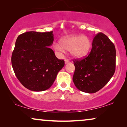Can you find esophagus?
I'll return each mask as SVG.
<instances>
[{"mask_svg": "<svg viewBox=\"0 0 127 127\" xmlns=\"http://www.w3.org/2000/svg\"><path fill=\"white\" fill-rule=\"evenodd\" d=\"M69 62H70V61H69V60H67V59H65V64H68V63H69Z\"/></svg>", "mask_w": 127, "mask_h": 127, "instance_id": "1", "label": "esophagus"}]
</instances>
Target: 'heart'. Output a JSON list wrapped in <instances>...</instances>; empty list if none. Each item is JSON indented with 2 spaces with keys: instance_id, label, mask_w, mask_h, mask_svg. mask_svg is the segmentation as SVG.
Returning <instances> with one entry per match:
<instances>
[{
  "instance_id": "1",
  "label": "heart",
  "mask_w": 127,
  "mask_h": 127,
  "mask_svg": "<svg viewBox=\"0 0 127 127\" xmlns=\"http://www.w3.org/2000/svg\"><path fill=\"white\" fill-rule=\"evenodd\" d=\"M91 46V41L87 36L72 35L61 40L60 45L54 43L53 46L57 51L64 52V50L70 51L72 56L81 58L88 54Z\"/></svg>"
}]
</instances>
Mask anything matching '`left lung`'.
I'll return each mask as SVG.
<instances>
[{
	"label": "left lung",
	"instance_id": "obj_1",
	"mask_svg": "<svg viewBox=\"0 0 127 127\" xmlns=\"http://www.w3.org/2000/svg\"><path fill=\"white\" fill-rule=\"evenodd\" d=\"M116 48L105 34H96L88 56L73 60L75 70L73 81L77 89L95 93L110 80L116 70Z\"/></svg>",
	"mask_w": 127,
	"mask_h": 127
}]
</instances>
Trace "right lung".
Segmentation results:
<instances>
[{"mask_svg":"<svg viewBox=\"0 0 127 127\" xmlns=\"http://www.w3.org/2000/svg\"><path fill=\"white\" fill-rule=\"evenodd\" d=\"M54 41L53 31H31L18 36L11 56L15 76L27 89L43 91L54 82L57 74L65 65L49 48Z\"/></svg>","mask_w":127,"mask_h":127,"instance_id":"right-lung-1","label":"right lung"}]
</instances>
